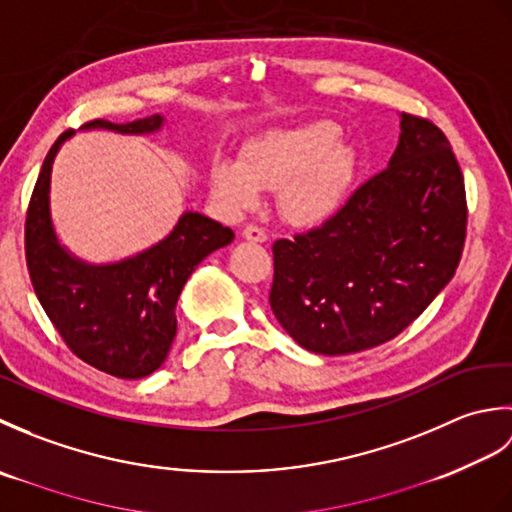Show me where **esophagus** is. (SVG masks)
Instances as JSON below:
<instances>
[{
    "label": "esophagus",
    "instance_id": "34e87169",
    "mask_svg": "<svg viewBox=\"0 0 512 512\" xmlns=\"http://www.w3.org/2000/svg\"><path fill=\"white\" fill-rule=\"evenodd\" d=\"M242 235H244L246 239H250V242H266V239H268L266 228L257 226V224H246Z\"/></svg>",
    "mask_w": 512,
    "mask_h": 512
}]
</instances>
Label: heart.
<instances>
[{"mask_svg":"<svg viewBox=\"0 0 512 512\" xmlns=\"http://www.w3.org/2000/svg\"><path fill=\"white\" fill-rule=\"evenodd\" d=\"M330 121L270 129L242 147L239 160L211 167L215 198L231 213L255 209L262 189L279 191V209L290 224L317 226L339 209L356 169L354 151L339 143Z\"/></svg>","mask_w":512,"mask_h":512,"instance_id":"heart-1","label":"heart"}]
</instances>
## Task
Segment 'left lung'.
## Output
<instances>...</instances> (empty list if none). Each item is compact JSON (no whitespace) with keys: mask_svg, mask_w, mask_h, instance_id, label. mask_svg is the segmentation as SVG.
Here are the masks:
<instances>
[{"mask_svg":"<svg viewBox=\"0 0 512 512\" xmlns=\"http://www.w3.org/2000/svg\"><path fill=\"white\" fill-rule=\"evenodd\" d=\"M389 167L321 226L273 244L270 308L301 347L339 356L394 339L449 284L466 191L449 138L402 112Z\"/></svg>","mask_w":512,"mask_h":512,"instance_id":"1","label":"left lung"}]
</instances>
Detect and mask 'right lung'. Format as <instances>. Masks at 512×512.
<instances>
[{"mask_svg": "<svg viewBox=\"0 0 512 512\" xmlns=\"http://www.w3.org/2000/svg\"><path fill=\"white\" fill-rule=\"evenodd\" d=\"M162 125L154 114L116 125L103 118L85 127L147 134ZM72 129L43 160L26 211V264L35 295L74 356L116 378H143L165 363L176 336V303L206 255L233 242L231 228L200 213H184L160 244L132 259L90 266L65 253L50 222L52 160Z\"/></svg>", "mask_w": 512, "mask_h": 512, "instance_id": "obj_1", "label": "right lung"}]
</instances>
